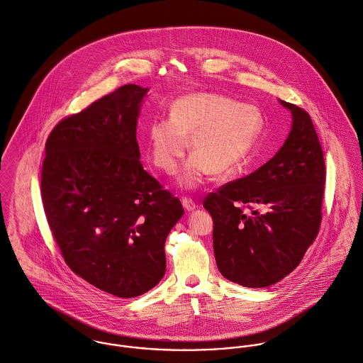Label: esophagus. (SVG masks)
Masks as SVG:
<instances>
[{"mask_svg": "<svg viewBox=\"0 0 363 363\" xmlns=\"http://www.w3.org/2000/svg\"><path fill=\"white\" fill-rule=\"evenodd\" d=\"M181 202H182V206L185 208V211H188V212H192V211H195L198 208V205L191 198L185 196V198L181 199Z\"/></svg>", "mask_w": 363, "mask_h": 363, "instance_id": "34e87169", "label": "esophagus"}]
</instances>
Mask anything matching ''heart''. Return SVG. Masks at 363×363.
Returning <instances> with one entry per match:
<instances>
[{
  "label": "heart",
  "instance_id": "obj_1",
  "mask_svg": "<svg viewBox=\"0 0 363 363\" xmlns=\"http://www.w3.org/2000/svg\"><path fill=\"white\" fill-rule=\"evenodd\" d=\"M262 128L264 118L255 106L213 92L186 94L171 104L168 119H154L148 125V152L157 168L172 175L191 139L195 154L186 161L179 185L194 189L212 172L231 175L242 171ZM268 158H258V165Z\"/></svg>",
  "mask_w": 363,
  "mask_h": 363
}]
</instances>
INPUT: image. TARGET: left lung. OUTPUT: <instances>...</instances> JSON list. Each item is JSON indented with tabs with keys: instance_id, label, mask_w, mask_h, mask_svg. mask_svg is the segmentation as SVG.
<instances>
[{
	"instance_id": "1",
	"label": "left lung",
	"mask_w": 363,
	"mask_h": 363,
	"mask_svg": "<svg viewBox=\"0 0 363 363\" xmlns=\"http://www.w3.org/2000/svg\"><path fill=\"white\" fill-rule=\"evenodd\" d=\"M281 104L293 118L285 145L257 171L220 186L203 202L213 218L218 271L245 288L271 286L289 275L321 223L323 148L310 115L286 101ZM257 204L266 212L252 211Z\"/></svg>"
}]
</instances>
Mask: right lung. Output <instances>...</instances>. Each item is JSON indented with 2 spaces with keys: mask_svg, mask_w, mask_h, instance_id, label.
I'll use <instances>...</instances> for the list:
<instances>
[{
  "mask_svg": "<svg viewBox=\"0 0 363 363\" xmlns=\"http://www.w3.org/2000/svg\"><path fill=\"white\" fill-rule=\"evenodd\" d=\"M148 88L128 84L60 121L46 142L45 215L75 275L118 297L152 289L184 209L145 171L136 139Z\"/></svg>",
  "mask_w": 363,
  "mask_h": 363,
  "instance_id": "obj_1",
  "label": "right lung"
}]
</instances>
